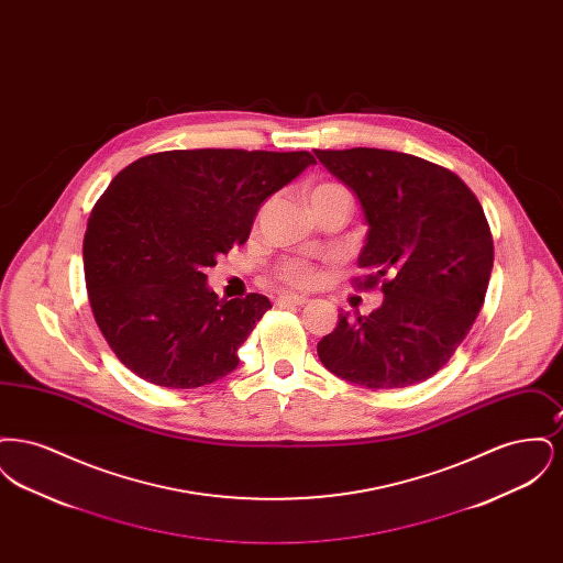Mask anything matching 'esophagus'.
Segmentation results:
<instances>
[{"label": "esophagus", "instance_id": "1", "mask_svg": "<svg viewBox=\"0 0 563 563\" xmlns=\"http://www.w3.org/2000/svg\"><path fill=\"white\" fill-rule=\"evenodd\" d=\"M308 303V297L303 295L283 294L276 297V306H303Z\"/></svg>", "mask_w": 563, "mask_h": 563}]
</instances>
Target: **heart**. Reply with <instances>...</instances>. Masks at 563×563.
<instances>
[{
    "instance_id": "b5f03b06",
    "label": "heart",
    "mask_w": 563,
    "mask_h": 563,
    "mask_svg": "<svg viewBox=\"0 0 563 563\" xmlns=\"http://www.w3.org/2000/svg\"><path fill=\"white\" fill-rule=\"evenodd\" d=\"M327 194H349V189L342 188L338 184H322L319 188H314L310 200L317 198V196H327ZM276 276H278V280H283L285 285H291V287H312L319 280V272L312 268L310 264H303V262L283 264Z\"/></svg>"
}]
</instances>
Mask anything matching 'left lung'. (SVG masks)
Masks as SVG:
<instances>
[{
  "label": "left lung",
  "instance_id": "8db88e82",
  "mask_svg": "<svg viewBox=\"0 0 563 563\" xmlns=\"http://www.w3.org/2000/svg\"><path fill=\"white\" fill-rule=\"evenodd\" d=\"M358 198L369 225L358 287L382 285L369 317L340 314L317 352L331 374L388 390L437 374L482 310L494 241L475 194L452 170L401 152L314 150Z\"/></svg>",
  "mask_w": 563,
  "mask_h": 563
}]
</instances>
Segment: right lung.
<instances>
[{
  "label": "right lung",
  "mask_w": 563,
  "mask_h": 563,
  "mask_svg": "<svg viewBox=\"0 0 563 563\" xmlns=\"http://www.w3.org/2000/svg\"><path fill=\"white\" fill-rule=\"evenodd\" d=\"M317 164L308 152L173 150L120 170L84 234L90 308L109 349L164 388L239 367L268 297L219 299L205 269L244 244L262 202Z\"/></svg>",
  "instance_id": "right-lung-1"
}]
</instances>
